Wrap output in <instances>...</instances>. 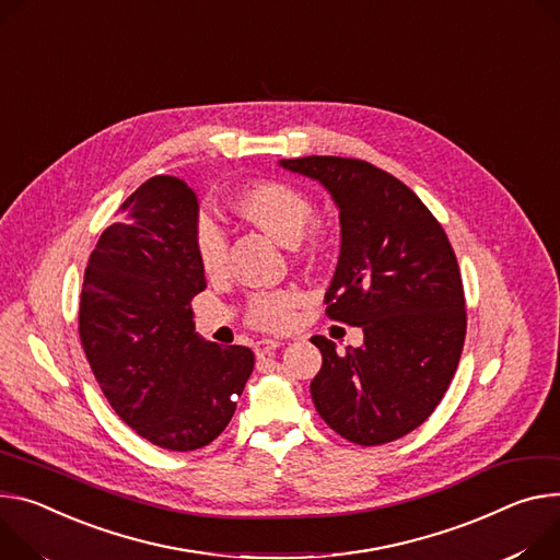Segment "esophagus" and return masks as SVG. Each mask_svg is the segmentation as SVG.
<instances>
[{"label": "esophagus", "instance_id": "obj_1", "mask_svg": "<svg viewBox=\"0 0 560 560\" xmlns=\"http://www.w3.org/2000/svg\"><path fill=\"white\" fill-rule=\"evenodd\" d=\"M277 348H281V341H277V339H261V341L254 343V352H257V354H270Z\"/></svg>", "mask_w": 560, "mask_h": 560}]
</instances>
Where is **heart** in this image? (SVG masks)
<instances>
[{
  "label": "heart",
  "instance_id": "obj_1",
  "mask_svg": "<svg viewBox=\"0 0 560 560\" xmlns=\"http://www.w3.org/2000/svg\"><path fill=\"white\" fill-rule=\"evenodd\" d=\"M236 210L247 223L257 225L285 247L296 245L315 221L313 200L296 187L277 180L247 189L238 198ZM194 249L202 272L208 277L223 275L228 261V241L223 230L212 219H200ZM294 303L296 299L290 292L257 294L249 303V322L264 330H281L292 319Z\"/></svg>",
  "mask_w": 560,
  "mask_h": 560
}]
</instances>
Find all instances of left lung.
I'll list each match as a JSON object with an SVG mask.
<instances>
[{
	"label": "left lung",
	"mask_w": 560,
	"mask_h": 560,
	"mask_svg": "<svg viewBox=\"0 0 560 560\" xmlns=\"http://www.w3.org/2000/svg\"><path fill=\"white\" fill-rule=\"evenodd\" d=\"M317 180L339 210V261L328 317L360 326L364 343L337 352L315 335L317 413L341 438L375 446L418 429L444 397L467 332L453 247L424 202L371 163L337 156L279 161Z\"/></svg>",
	"instance_id": "obj_1"
}]
</instances>
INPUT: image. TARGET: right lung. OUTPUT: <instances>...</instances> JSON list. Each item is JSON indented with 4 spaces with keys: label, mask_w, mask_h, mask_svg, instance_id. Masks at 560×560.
<instances>
[{
    "label": "right lung",
    "mask_w": 560,
    "mask_h": 560,
    "mask_svg": "<svg viewBox=\"0 0 560 560\" xmlns=\"http://www.w3.org/2000/svg\"><path fill=\"white\" fill-rule=\"evenodd\" d=\"M196 228V191L176 176L149 178L100 236L80 299V339L100 388L125 424L167 451L217 440L254 369L249 348L194 330L189 301L206 290Z\"/></svg>",
    "instance_id": "obj_1"
}]
</instances>
